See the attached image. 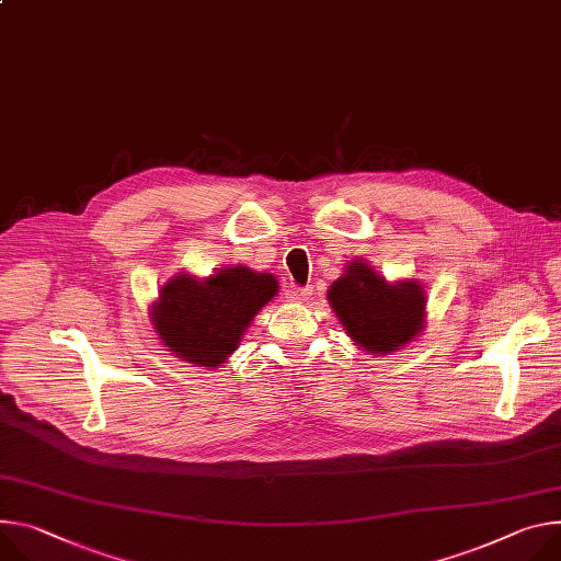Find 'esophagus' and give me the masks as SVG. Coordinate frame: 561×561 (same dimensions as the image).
I'll return each mask as SVG.
<instances>
[{
  "label": "esophagus",
  "instance_id": "obj_1",
  "mask_svg": "<svg viewBox=\"0 0 561 561\" xmlns=\"http://www.w3.org/2000/svg\"><path fill=\"white\" fill-rule=\"evenodd\" d=\"M313 290L311 288H299V286H288L286 288V299L288 301H304V299H309V295H311Z\"/></svg>",
  "mask_w": 561,
  "mask_h": 561
}]
</instances>
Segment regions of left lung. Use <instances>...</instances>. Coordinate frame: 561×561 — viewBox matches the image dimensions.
<instances>
[{"label": "left lung", "instance_id": "obj_1", "mask_svg": "<svg viewBox=\"0 0 561 561\" xmlns=\"http://www.w3.org/2000/svg\"><path fill=\"white\" fill-rule=\"evenodd\" d=\"M327 299L346 335L367 353L387 355L425 327V290L416 279L389 284L367 262L353 260Z\"/></svg>", "mask_w": 561, "mask_h": 561}]
</instances>
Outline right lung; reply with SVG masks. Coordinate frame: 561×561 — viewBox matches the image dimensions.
<instances>
[{"label": "right lung", "mask_w": 561, "mask_h": 561, "mask_svg": "<svg viewBox=\"0 0 561 561\" xmlns=\"http://www.w3.org/2000/svg\"><path fill=\"white\" fill-rule=\"evenodd\" d=\"M275 295L277 279L271 273L245 266L221 268L206 279L179 273L151 304L149 320L176 358L215 369L224 367L252 318Z\"/></svg>", "instance_id": "right-lung-1"}]
</instances>
